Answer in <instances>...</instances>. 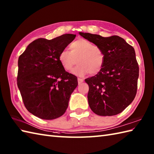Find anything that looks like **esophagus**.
I'll return each instance as SVG.
<instances>
[{"label":"esophagus","instance_id":"1","mask_svg":"<svg viewBox=\"0 0 154 154\" xmlns=\"http://www.w3.org/2000/svg\"><path fill=\"white\" fill-rule=\"evenodd\" d=\"M84 81L83 79H81V78H78V83L81 84V83H83Z\"/></svg>","mask_w":154,"mask_h":154}]
</instances>
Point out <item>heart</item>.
<instances>
[{"mask_svg": "<svg viewBox=\"0 0 154 154\" xmlns=\"http://www.w3.org/2000/svg\"><path fill=\"white\" fill-rule=\"evenodd\" d=\"M69 48L70 51L64 50L59 55V61L65 70L70 71L77 61L79 65L72 73L77 76L83 77L89 73L97 75L102 69L105 57L99 47L85 39L79 38L72 42Z\"/></svg>", "mask_w": 154, "mask_h": 154, "instance_id": "heart-1", "label": "heart"}]
</instances>
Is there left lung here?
<instances>
[{
    "label": "left lung",
    "instance_id": "1",
    "mask_svg": "<svg viewBox=\"0 0 154 154\" xmlns=\"http://www.w3.org/2000/svg\"><path fill=\"white\" fill-rule=\"evenodd\" d=\"M102 49L104 63L96 75L85 79L89 85V105L99 116H114L122 112L134 99L139 67L134 49L121 37L79 32Z\"/></svg>",
    "mask_w": 154,
    "mask_h": 154
}]
</instances>
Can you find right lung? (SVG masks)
I'll return each mask as SVG.
<instances>
[{
    "label": "right lung",
    "mask_w": 154,
    "mask_h": 154,
    "mask_svg": "<svg viewBox=\"0 0 154 154\" xmlns=\"http://www.w3.org/2000/svg\"><path fill=\"white\" fill-rule=\"evenodd\" d=\"M76 35L66 34L52 40L38 38L29 44L18 61L17 85L26 109L44 120L66 111L77 78L61 66L59 55Z\"/></svg>",
    "instance_id": "1"
}]
</instances>
